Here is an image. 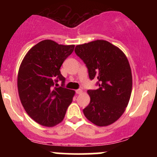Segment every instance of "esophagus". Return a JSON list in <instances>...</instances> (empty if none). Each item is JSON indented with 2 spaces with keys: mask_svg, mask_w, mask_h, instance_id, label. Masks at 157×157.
<instances>
[{
  "mask_svg": "<svg viewBox=\"0 0 157 157\" xmlns=\"http://www.w3.org/2000/svg\"><path fill=\"white\" fill-rule=\"evenodd\" d=\"M83 93V90H80V89H78V90H76V93L77 94H80V93Z\"/></svg>",
  "mask_w": 157,
  "mask_h": 157,
  "instance_id": "34e87169",
  "label": "esophagus"
}]
</instances>
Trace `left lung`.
<instances>
[{
  "instance_id": "obj_1",
  "label": "left lung",
  "mask_w": 157,
  "mask_h": 157,
  "mask_svg": "<svg viewBox=\"0 0 157 157\" xmlns=\"http://www.w3.org/2000/svg\"><path fill=\"white\" fill-rule=\"evenodd\" d=\"M74 51L86 64L90 80L96 79L99 86L87 91L90 102L83 114L96 125H109L124 113L131 97L132 75L127 57L105 40L78 45Z\"/></svg>"
}]
</instances>
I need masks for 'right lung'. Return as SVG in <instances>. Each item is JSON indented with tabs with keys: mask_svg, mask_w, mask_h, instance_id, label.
Segmentation results:
<instances>
[{
	"mask_svg": "<svg viewBox=\"0 0 157 157\" xmlns=\"http://www.w3.org/2000/svg\"><path fill=\"white\" fill-rule=\"evenodd\" d=\"M74 48V45L43 40L30 49L20 64L17 77L20 101L30 118L41 125L53 127L61 122L72 102L75 92L64 87L65 78L60 68ZM59 80L62 86L56 88Z\"/></svg>",
	"mask_w": 157,
	"mask_h": 157,
	"instance_id": "add662e5",
	"label": "right lung"
}]
</instances>
